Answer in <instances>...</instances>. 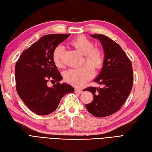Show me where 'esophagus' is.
I'll return each instance as SVG.
<instances>
[{
	"label": "esophagus",
	"mask_w": 152,
	"mask_h": 152,
	"mask_svg": "<svg viewBox=\"0 0 152 152\" xmlns=\"http://www.w3.org/2000/svg\"><path fill=\"white\" fill-rule=\"evenodd\" d=\"M75 91L77 94H81L83 92L82 90H81V89H80V88H75Z\"/></svg>",
	"instance_id": "esophagus-1"
}]
</instances>
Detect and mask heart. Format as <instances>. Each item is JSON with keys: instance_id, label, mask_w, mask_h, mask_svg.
Returning a JSON list of instances; mask_svg holds the SVG:
<instances>
[{"instance_id": "heart-1", "label": "heart", "mask_w": 152, "mask_h": 152, "mask_svg": "<svg viewBox=\"0 0 152 152\" xmlns=\"http://www.w3.org/2000/svg\"><path fill=\"white\" fill-rule=\"evenodd\" d=\"M71 46L84 56V62L87 64L77 69L68 70L64 73L66 82L77 87H81L86 84L94 75V68H101L104 62V57L101 50L94 47V42L84 36H79L70 42ZM64 48L61 45L55 47L53 51L52 58L55 65L58 68H63Z\"/></svg>"}]
</instances>
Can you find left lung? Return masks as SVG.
<instances>
[{
    "instance_id": "8db88e82",
    "label": "left lung",
    "mask_w": 152,
    "mask_h": 152,
    "mask_svg": "<svg viewBox=\"0 0 152 152\" xmlns=\"http://www.w3.org/2000/svg\"><path fill=\"white\" fill-rule=\"evenodd\" d=\"M101 42L104 59L101 72L95 83L104 88L88 87L94 100L86 105L87 110L94 116L104 117L119 111L130 94L134 83L132 64L121 47L108 37L91 35Z\"/></svg>"
}]
</instances>
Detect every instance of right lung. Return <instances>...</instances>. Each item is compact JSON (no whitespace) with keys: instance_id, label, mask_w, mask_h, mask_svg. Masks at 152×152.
Listing matches in <instances>:
<instances>
[{"instance_id":"obj_1","label":"right lung","mask_w":152,"mask_h":152,"mask_svg":"<svg viewBox=\"0 0 152 152\" xmlns=\"http://www.w3.org/2000/svg\"><path fill=\"white\" fill-rule=\"evenodd\" d=\"M69 35H44L24 50L17 62L15 73L17 94L28 108L36 114L46 115L53 112L61 99L74 91L71 85L59 83L62 77L52 58L55 47ZM49 80L57 83L49 87L47 85Z\"/></svg>"}]
</instances>
